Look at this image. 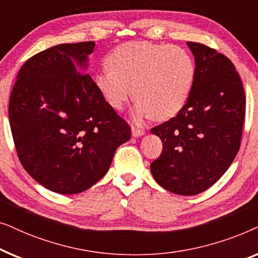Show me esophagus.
Here are the masks:
<instances>
[{
  "label": "esophagus",
  "mask_w": 258,
  "mask_h": 258,
  "mask_svg": "<svg viewBox=\"0 0 258 258\" xmlns=\"http://www.w3.org/2000/svg\"><path fill=\"white\" fill-rule=\"evenodd\" d=\"M144 133H146V130H144V129H140V128H136V126L132 125V134H133L134 137L142 136V135H144Z\"/></svg>",
  "instance_id": "1"
}]
</instances>
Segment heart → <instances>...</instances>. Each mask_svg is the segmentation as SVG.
<instances>
[{"label":"heart","instance_id":"heart-1","mask_svg":"<svg viewBox=\"0 0 258 258\" xmlns=\"http://www.w3.org/2000/svg\"><path fill=\"white\" fill-rule=\"evenodd\" d=\"M105 62L108 68L95 76L97 89L116 110H121L135 93L137 121L177 114L195 82L194 58L177 45L128 42L116 47Z\"/></svg>","mask_w":258,"mask_h":258}]
</instances>
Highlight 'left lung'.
<instances>
[{"label": "left lung", "instance_id": "8db88e82", "mask_svg": "<svg viewBox=\"0 0 258 258\" xmlns=\"http://www.w3.org/2000/svg\"><path fill=\"white\" fill-rule=\"evenodd\" d=\"M186 44L195 56V82L178 114L151 129L163 150L150 169L168 191L191 196L215 184L237 155L245 95L227 56L197 42Z\"/></svg>", "mask_w": 258, "mask_h": 258}]
</instances>
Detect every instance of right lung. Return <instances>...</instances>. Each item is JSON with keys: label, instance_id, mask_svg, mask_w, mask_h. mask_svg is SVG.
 I'll use <instances>...</instances> for the list:
<instances>
[{"label": "right lung", "instance_id": "1", "mask_svg": "<svg viewBox=\"0 0 258 258\" xmlns=\"http://www.w3.org/2000/svg\"><path fill=\"white\" fill-rule=\"evenodd\" d=\"M95 42L63 43L21 67L9 100V123L21 163L51 191L72 195L107 174L130 126L84 74Z\"/></svg>", "mask_w": 258, "mask_h": 258}]
</instances>
